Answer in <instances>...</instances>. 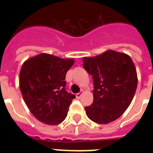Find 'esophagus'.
Instances as JSON below:
<instances>
[{"label": "esophagus", "mask_w": 153, "mask_h": 153, "mask_svg": "<svg viewBox=\"0 0 153 153\" xmlns=\"http://www.w3.org/2000/svg\"><path fill=\"white\" fill-rule=\"evenodd\" d=\"M83 93V91H82L81 92H79V93H77L76 94H75V96H76L77 98H80V97H81L82 94Z\"/></svg>", "instance_id": "1"}]
</instances>
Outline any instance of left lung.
Here are the masks:
<instances>
[{
  "mask_svg": "<svg viewBox=\"0 0 153 153\" xmlns=\"http://www.w3.org/2000/svg\"><path fill=\"white\" fill-rule=\"evenodd\" d=\"M82 61L94 81V101L85 107L86 115L98 124L115 121L129 106L137 90L133 60L125 53L108 50L94 57H84Z\"/></svg>",
  "mask_w": 153,
  "mask_h": 153,
  "instance_id": "8db88e82",
  "label": "left lung"
}]
</instances>
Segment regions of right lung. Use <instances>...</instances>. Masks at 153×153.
Instances as JSON below:
<instances>
[{
  "label": "right lung",
  "mask_w": 153,
  "mask_h": 153,
  "mask_svg": "<svg viewBox=\"0 0 153 153\" xmlns=\"http://www.w3.org/2000/svg\"><path fill=\"white\" fill-rule=\"evenodd\" d=\"M73 59H61L42 53L27 59L20 72V88L33 116L44 124L55 126L66 118L74 94L66 91V74Z\"/></svg>",
  "instance_id": "1"
}]
</instances>
